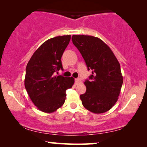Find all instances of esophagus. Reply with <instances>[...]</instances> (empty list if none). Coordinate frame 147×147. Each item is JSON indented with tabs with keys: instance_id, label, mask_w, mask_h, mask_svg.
Returning <instances> with one entry per match:
<instances>
[{
	"instance_id": "1",
	"label": "esophagus",
	"mask_w": 147,
	"mask_h": 147,
	"mask_svg": "<svg viewBox=\"0 0 147 147\" xmlns=\"http://www.w3.org/2000/svg\"><path fill=\"white\" fill-rule=\"evenodd\" d=\"M80 80L79 78H76L75 79V83H76V85H78V84H79L80 83Z\"/></svg>"
}]
</instances>
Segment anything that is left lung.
I'll return each mask as SVG.
<instances>
[{
    "label": "left lung",
    "mask_w": 147,
    "mask_h": 147,
    "mask_svg": "<svg viewBox=\"0 0 147 147\" xmlns=\"http://www.w3.org/2000/svg\"><path fill=\"white\" fill-rule=\"evenodd\" d=\"M72 42L82 54L92 75L84 84L85 94L80 95L82 104L95 114L104 113L118 99L123 77L120 65L110 48L98 37L73 35Z\"/></svg>",
    "instance_id": "left-lung-1"
}]
</instances>
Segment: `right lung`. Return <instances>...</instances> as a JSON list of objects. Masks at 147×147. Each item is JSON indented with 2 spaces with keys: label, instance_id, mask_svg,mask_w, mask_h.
<instances>
[{
  "label": "right lung",
  "instance_id": "add662e5",
  "mask_svg": "<svg viewBox=\"0 0 147 147\" xmlns=\"http://www.w3.org/2000/svg\"><path fill=\"white\" fill-rule=\"evenodd\" d=\"M71 35L58 36L44 42L35 51L26 67L25 87L33 103L42 112L51 113L63 106L66 90L74 78L56 76L63 70L61 58Z\"/></svg>",
  "mask_w": 147,
  "mask_h": 147
}]
</instances>
